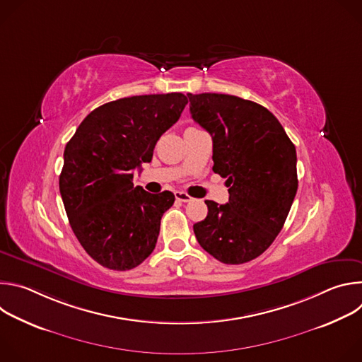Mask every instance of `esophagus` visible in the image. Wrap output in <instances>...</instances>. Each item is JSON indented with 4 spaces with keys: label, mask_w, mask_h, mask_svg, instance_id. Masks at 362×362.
Segmentation results:
<instances>
[{
    "label": "esophagus",
    "mask_w": 362,
    "mask_h": 362,
    "mask_svg": "<svg viewBox=\"0 0 362 362\" xmlns=\"http://www.w3.org/2000/svg\"><path fill=\"white\" fill-rule=\"evenodd\" d=\"M175 196H176V200H179L182 203H187V202L192 200V197L187 193H185V192H176Z\"/></svg>",
    "instance_id": "esophagus-1"
}]
</instances>
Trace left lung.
<instances>
[{"instance_id": "8db88e82", "label": "left lung", "mask_w": 362, "mask_h": 362, "mask_svg": "<svg viewBox=\"0 0 362 362\" xmlns=\"http://www.w3.org/2000/svg\"><path fill=\"white\" fill-rule=\"evenodd\" d=\"M192 119L214 140V172L226 177L229 202L204 200L193 225L199 245L228 265L262 255L281 232L298 189L296 150L264 106L236 95L187 94Z\"/></svg>"}]
</instances>
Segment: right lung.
Listing matches in <instances>:
<instances>
[{
  "mask_svg": "<svg viewBox=\"0 0 362 362\" xmlns=\"http://www.w3.org/2000/svg\"><path fill=\"white\" fill-rule=\"evenodd\" d=\"M182 93L119 98L94 109L64 148L60 193L71 229L101 267L129 271L156 246L175 194L133 185L160 136L180 117Z\"/></svg>",
  "mask_w": 362,
  "mask_h": 362,
  "instance_id": "right-lung-1",
  "label": "right lung"
}]
</instances>
